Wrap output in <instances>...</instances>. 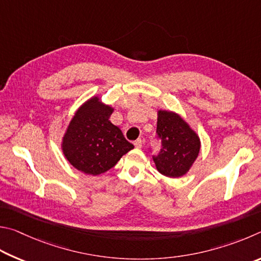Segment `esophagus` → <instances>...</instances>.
Returning <instances> with one entry per match:
<instances>
[{"label": "esophagus", "mask_w": 261, "mask_h": 261, "mask_svg": "<svg viewBox=\"0 0 261 261\" xmlns=\"http://www.w3.org/2000/svg\"><path fill=\"white\" fill-rule=\"evenodd\" d=\"M134 145L138 149H140V148H142V145H143V140H141V139H138L134 142Z\"/></svg>", "instance_id": "34e87169"}]
</instances>
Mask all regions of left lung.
Instances as JSON below:
<instances>
[{"mask_svg":"<svg viewBox=\"0 0 261 261\" xmlns=\"http://www.w3.org/2000/svg\"><path fill=\"white\" fill-rule=\"evenodd\" d=\"M157 134L163 145L153 157L157 171L173 179L186 175L198 157V134L179 113L168 110L157 111Z\"/></svg>","mask_w":261,"mask_h":261,"instance_id":"8db88e82","label":"left lung"}]
</instances>
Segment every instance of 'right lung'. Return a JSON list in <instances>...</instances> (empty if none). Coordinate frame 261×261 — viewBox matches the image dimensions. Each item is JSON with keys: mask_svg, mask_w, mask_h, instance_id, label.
Instances as JSON below:
<instances>
[{"mask_svg": "<svg viewBox=\"0 0 261 261\" xmlns=\"http://www.w3.org/2000/svg\"><path fill=\"white\" fill-rule=\"evenodd\" d=\"M114 109L96 95L76 110L62 139V151L85 174L99 175L112 168L134 145L109 120Z\"/></svg>", "mask_w": 261, "mask_h": 261, "instance_id": "1", "label": "right lung"}]
</instances>
